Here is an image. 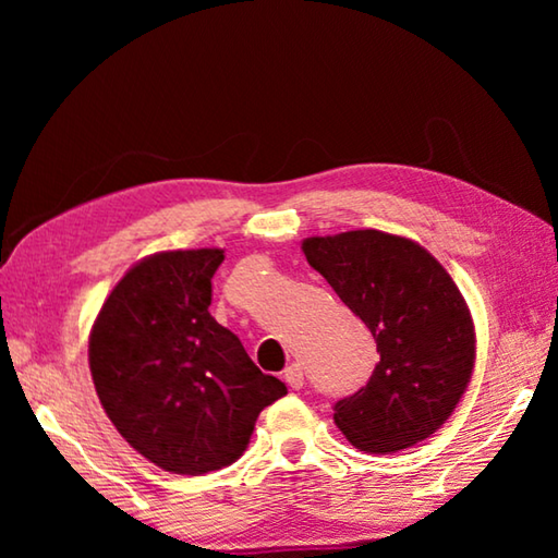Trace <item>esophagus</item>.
<instances>
[{
    "label": "esophagus",
    "mask_w": 558,
    "mask_h": 558,
    "mask_svg": "<svg viewBox=\"0 0 558 558\" xmlns=\"http://www.w3.org/2000/svg\"><path fill=\"white\" fill-rule=\"evenodd\" d=\"M282 379H286V384L290 386L292 391H300L302 384H305V374H302V366H300V364L288 366L286 376H282Z\"/></svg>",
    "instance_id": "obj_1"
}]
</instances>
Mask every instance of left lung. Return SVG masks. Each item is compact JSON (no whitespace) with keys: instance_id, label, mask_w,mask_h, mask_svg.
Here are the masks:
<instances>
[{"instance_id":"8db88e82","label":"left lung","mask_w":558,"mask_h":558,"mask_svg":"<svg viewBox=\"0 0 558 558\" xmlns=\"http://www.w3.org/2000/svg\"><path fill=\"white\" fill-rule=\"evenodd\" d=\"M302 251L381 356L366 386L335 403L337 428L379 456L433 436L475 366V327L448 270L423 245L374 229L315 235Z\"/></svg>"}]
</instances>
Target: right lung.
I'll return each instance as SVG.
<instances>
[{
	"instance_id": "add662e5",
	"label": "right lung",
	"mask_w": 558,
	"mask_h": 558,
	"mask_svg": "<svg viewBox=\"0 0 558 558\" xmlns=\"http://www.w3.org/2000/svg\"><path fill=\"white\" fill-rule=\"evenodd\" d=\"M221 248L155 253L118 282L93 325L98 399L140 456L204 475L243 456L258 413L286 396L209 313Z\"/></svg>"
}]
</instances>
